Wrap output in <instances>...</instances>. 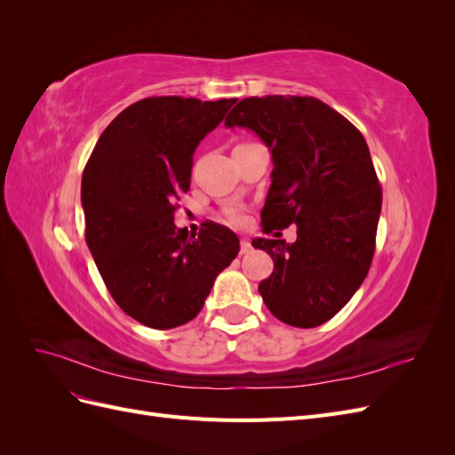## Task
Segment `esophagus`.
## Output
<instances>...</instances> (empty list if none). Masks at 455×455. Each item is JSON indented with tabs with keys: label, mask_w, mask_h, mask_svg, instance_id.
I'll use <instances>...</instances> for the list:
<instances>
[{
	"label": "esophagus",
	"mask_w": 455,
	"mask_h": 455,
	"mask_svg": "<svg viewBox=\"0 0 455 455\" xmlns=\"http://www.w3.org/2000/svg\"><path fill=\"white\" fill-rule=\"evenodd\" d=\"M252 251V244L249 239H243L241 241V254H249Z\"/></svg>",
	"instance_id": "obj_1"
}]
</instances>
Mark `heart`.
Segmentation results:
<instances>
[{"mask_svg":"<svg viewBox=\"0 0 455 455\" xmlns=\"http://www.w3.org/2000/svg\"><path fill=\"white\" fill-rule=\"evenodd\" d=\"M228 220L231 224H241V220H243V216L239 214V212H229L228 214Z\"/></svg>","mask_w":455,"mask_h":455,"instance_id":"b5f03b06","label":"heart"}]
</instances>
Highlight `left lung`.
<instances>
[{"mask_svg":"<svg viewBox=\"0 0 455 455\" xmlns=\"http://www.w3.org/2000/svg\"><path fill=\"white\" fill-rule=\"evenodd\" d=\"M226 127L254 131L271 151L264 233L298 226L292 244L252 241L275 264L258 291L279 321L319 326L359 291L376 251L381 186L364 136L319 99L291 94L243 99Z\"/></svg>","mask_w":455,"mask_h":455,"instance_id":"obj_1","label":"left lung"}]
</instances>
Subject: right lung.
<instances>
[{"mask_svg":"<svg viewBox=\"0 0 455 455\" xmlns=\"http://www.w3.org/2000/svg\"><path fill=\"white\" fill-rule=\"evenodd\" d=\"M235 99L151 96L100 134L81 178L85 241L116 304L134 321L169 330L203 309L218 273L239 254L235 233L174 226L194 154Z\"/></svg>","mask_w":455,"mask_h":455,"instance_id":"1","label":"right lung"}]
</instances>
